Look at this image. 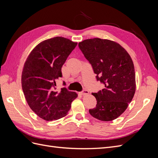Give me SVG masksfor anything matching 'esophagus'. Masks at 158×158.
Instances as JSON below:
<instances>
[{
    "instance_id": "esophagus-1",
    "label": "esophagus",
    "mask_w": 158,
    "mask_h": 158,
    "mask_svg": "<svg viewBox=\"0 0 158 158\" xmlns=\"http://www.w3.org/2000/svg\"><path fill=\"white\" fill-rule=\"evenodd\" d=\"M89 94L88 90L87 89H84L82 92H81V95H88Z\"/></svg>"
}]
</instances>
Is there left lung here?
I'll return each mask as SVG.
<instances>
[{
	"mask_svg": "<svg viewBox=\"0 0 158 158\" xmlns=\"http://www.w3.org/2000/svg\"><path fill=\"white\" fill-rule=\"evenodd\" d=\"M78 47L92 65L104 89L92 93L96 107L89 114L102 121H111L125 112L136 91L135 66L131 56L117 43L100 38L84 40Z\"/></svg>",
	"mask_w": 158,
	"mask_h": 158,
	"instance_id": "left-lung-1",
	"label": "left lung"
}]
</instances>
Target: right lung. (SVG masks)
Masks as SVG:
<instances>
[{"label": "right lung", "mask_w": 158, "mask_h": 158, "mask_svg": "<svg viewBox=\"0 0 158 158\" xmlns=\"http://www.w3.org/2000/svg\"><path fill=\"white\" fill-rule=\"evenodd\" d=\"M76 45V42L62 37L45 40L31 51L23 65L22 87L25 98L32 111L45 121L65 117L78 97L66 88L55 90L62 66Z\"/></svg>", "instance_id": "1"}]
</instances>
